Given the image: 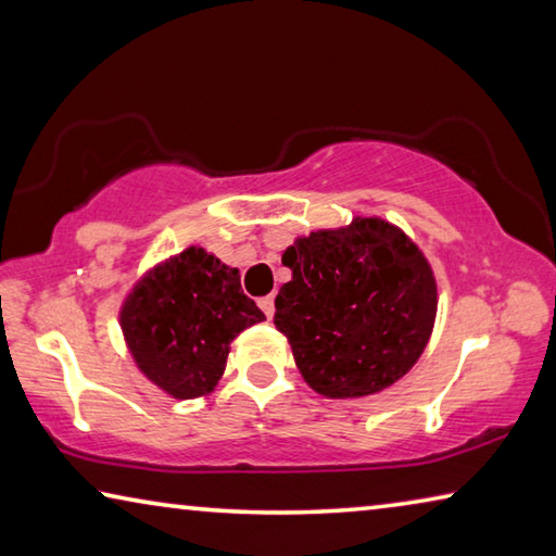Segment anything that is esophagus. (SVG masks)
I'll return each mask as SVG.
<instances>
[{
    "label": "esophagus",
    "mask_w": 556,
    "mask_h": 556,
    "mask_svg": "<svg viewBox=\"0 0 556 556\" xmlns=\"http://www.w3.org/2000/svg\"><path fill=\"white\" fill-rule=\"evenodd\" d=\"M257 304H260V308H262V312H265V316L267 318H271V316H275V296H262L260 301H257Z\"/></svg>",
    "instance_id": "obj_1"
}]
</instances>
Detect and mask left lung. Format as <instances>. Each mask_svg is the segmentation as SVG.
Wrapping results in <instances>:
<instances>
[{"mask_svg": "<svg viewBox=\"0 0 556 556\" xmlns=\"http://www.w3.org/2000/svg\"><path fill=\"white\" fill-rule=\"evenodd\" d=\"M275 326L318 394L363 397L407 375L437 316V281L417 244L380 218L299 238Z\"/></svg>", "mask_w": 556, "mask_h": 556, "instance_id": "obj_1", "label": "left lung"}]
</instances>
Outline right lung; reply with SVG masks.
Segmentation results:
<instances>
[{
    "label": "right lung",
    "instance_id": "1",
    "mask_svg": "<svg viewBox=\"0 0 556 556\" xmlns=\"http://www.w3.org/2000/svg\"><path fill=\"white\" fill-rule=\"evenodd\" d=\"M119 318L139 370L176 400H191L215 388L232 338L265 314L242 294L238 269L188 248L139 281Z\"/></svg>",
    "mask_w": 556,
    "mask_h": 556
}]
</instances>
